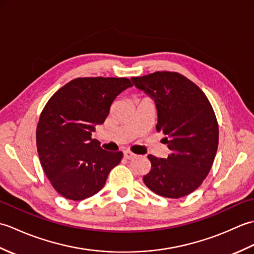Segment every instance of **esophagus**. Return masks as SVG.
<instances>
[{
  "instance_id": "esophagus-1",
  "label": "esophagus",
  "mask_w": 254,
  "mask_h": 254,
  "mask_svg": "<svg viewBox=\"0 0 254 254\" xmlns=\"http://www.w3.org/2000/svg\"><path fill=\"white\" fill-rule=\"evenodd\" d=\"M123 155L126 159H133L134 157H135V154H133L132 152H130V150H126V152L123 153Z\"/></svg>"
}]
</instances>
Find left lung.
Here are the masks:
<instances>
[{
	"label": "left lung",
	"instance_id": "8db88e82",
	"mask_svg": "<svg viewBox=\"0 0 254 254\" xmlns=\"http://www.w3.org/2000/svg\"><path fill=\"white\" fill-rule=\"evenodd\" d=\"M131 79L155 101L156 130L165 134L170 149L167 158L147 156L150 170L143 181L158 195L186 196L202 185L216 156L219 132L213 107L198 86L177 72Z\"/></svg>",
	"mask_w": 254,
	"mask_h": 254
}]
</instances>
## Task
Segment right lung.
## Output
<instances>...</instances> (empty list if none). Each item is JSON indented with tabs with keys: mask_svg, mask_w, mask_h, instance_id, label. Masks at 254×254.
<instances>
[{
	"mask_svg": "<svg viewBox=\"0 0 254 254\" xmlns=\"http://www.w3.org/2000/svg\"><path fill=\"white\" fill-rule=\"evenodd\" d=\"M126 77H78L53 95L42 110L36 141L39 159L55 190L82 201L104 188L122 152H107L91 132L109 115L116 97L128 87Z\"/></svg>",
	"mask_w": 254,
	"mask_h": 254,
	"instance_id": "1",
	"label": "right lung"
}]
</instances>
